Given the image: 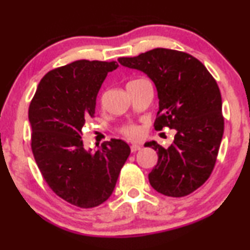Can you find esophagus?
Wrapping results in <instances>:
<instances>
[{
    "label": "esophagus",
    "mask_w": 250,
    "mask_h": 250,
    "mask_svg": "<svg viewBox=\"0 0 250 250\" xmlns=\"http://www.w3.org/2000/svg\"><path fill=\"white\" fill-rule=\"evenodd\" d=\"M130 149H131V152H136V151H138V150L142 149V146H141V144L134 143V144H131Z\"/></svg>",
    "instance_id": "1"
}]
</instances>
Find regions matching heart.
Returning a JSON list of instances; mask_svg holds the SVG:
<instances>
[{
  "mask_svg": "<svg viewBox=\"0 0 250 250\" xmlns=\"http://www.w3.org/2000/svg\"><path fill=\"white\" fill-rule=\"evenodd\" d=\"M121 133L125 135V136H127L128 138L135 140V138L142 136L143 129L142 127H140V125H127L121 129Z\"/></svg>",
  "mask_w": 250,
  "mask_h": 250,
  "instance_id": "1",
  "label": "heart"
}]
</instances>
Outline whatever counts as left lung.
I'll return each mask as SVG.
<instances>
[{
    "label": "left lung",
    "mask_w": 250,
    "mask_h": 250,
    "mask_svg": "<svg viewBox=\"0 0 250 250\" xmlns=\"http://www.w3.org/2000/svg\"><path fill=\"white\" fill-rule=\"evenodd\" d=\"M119 62L154 81L159 100L156 130H176L169 148L156 141L144 144L158 155L149 173L150 185L167 197L192 193L211 176L224 135L218 83L199 60L176 50L159 47L137 57H122Z\"/></svg>",
    "instance_id": "1"
}]
</instances>
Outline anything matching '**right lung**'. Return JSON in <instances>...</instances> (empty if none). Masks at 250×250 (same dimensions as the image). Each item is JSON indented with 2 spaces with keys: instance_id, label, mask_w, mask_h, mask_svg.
I'll return each mask as SVG.
<instances>
[{
  "instance_id": "1",
  "label": "right lung",
  "mask_w": 250,
  "mask_h": 250,
  "mask_svg": "<svg viewBox=\"0 0 250 250\" xmlns=\"http://www.w3.org/2000/svg\"><path fill=\"white\" fill-rule=\"evenodd\" d=\"M116 62L77 60L43 77L29 107L31 149L42 176L58 197L80 208L104 203L130 155L113 138L85 149L83 128L95 114L96 95Z\"/></svg>"
}]
</instances>
